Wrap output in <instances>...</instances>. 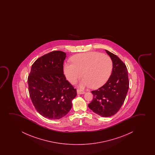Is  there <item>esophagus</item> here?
I'll list each match as a JSON object with an SVG mask.
<instances>
[{
  "label": "esophagus",
  "mask_w": 155,
  "mask_h": 155,
  "mask_svg": "<svg viewBox=\"0 0 155 155\" xmlns=\"http://www.w3.org/2000/svg\"><path fill=\"white\" fill-rule=\"evenodd\" d=\"M77 92L78 94H85V91H82V90L79 89H78L77 90Z\"/></svg>",
  "instance_id": "esophagus-1"
}]
</instances>
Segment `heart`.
Here are the masks:
<instances>
[{"mask_svg": "<svg viewBox=\"0 0 155 155\" xmlns=\"http://www.w3.org/2000/svg\"><path fill=\"white\" fill-rule=\"evenodd\" d=\"M72 64L66 63L64 72L66 78L74 84L81 77V86L97 88L108 80L112 70V61L108 55L97 52L81 53L71 58Z\"/></svg>", "mask_w": 155, "mask_h": 155, "instance_id": "obj_1", "label": "heart"}]
</instances>
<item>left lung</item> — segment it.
Masks as SVG:
<instances>
[{"label": "left lung", "instance_id": "8db88e82", "mask_svg": "<svg viewBox=\"0 0 155 155\" xmlns=\"http://www.w3.org/2000/svg\"><path fill=\"white\" fill-rule=\"evenodd\" d=\"M113 62L112 72L103 86L93 91V99L88 106L103 117L115 114L123 105L129 87L127 69L117 55L105 50Z\"/></svg>", "mask_w": 155, "mask_h": 155}]
</instances>
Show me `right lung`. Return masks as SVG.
<instances>
[{"instance_id":"1","label":"right lung","mask_w":155,"mask_h":155,"mask_svg":"<svg viewBox=\"0 0 155 155\" xmlns=\"http://www.w3.org/2000/svg\"><path fill=\"white\" fill-rule=\"evenodd\" d=\"M66 53L53 51L38 58L32 64L28 77V91L36 110L43 117L57 120L72 107L77 95L64 74Z\"/></svg>"}]
</instances>
